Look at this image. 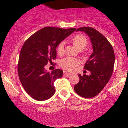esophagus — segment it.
I'll return each instance as SVG.
<instances>
[{"label":"esophagus","instance_id":"esophagus-1","mask_svg":"<svg viewBox=\"0 0 128 128\" xmlns=\"http://www.w3.org/2000/svg\"><path fill=\"white\" fill-rule=\"evenodd\" d=\"M64 75L66 76H70L71 75V74L68 72H64Z\"/></svg>","mask_w":128,"mask_h":128}]
</instances>
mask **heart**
I'll use <instances>...</instances> for the list:
<instances>
[{"mask_svg": "<svg viewBox=\"0 0 128 128\" xmlns=\"http://www.w3.org/2000/svg\"><path fill=\"white\" fill-rule=\"evenodd\" d=\"M72 42L74 46L79 50L84 49L88 44V39L86 36L82 34H77L72 39ZM57 53L59 55H63L64 52V42H61L56 48ZM60 66L64 70L73 71L79 66V62L77 59L72 57H66L60 61Z\"/></svg>", "mask_w": 128, "mask_h": 128, "instance_id": "obj_1", "label": "heart"}]
</instances>
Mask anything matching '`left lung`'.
Returning a JSON list of instances; mask_svg holds the SVG:
<instances>
[{
    "label": "left lung",
    "mask_w": 128,
    "mask_h": 128,
    "mask_svg": "<svg viewBox=\"0 0 128 128\" xmlns=\"http://www.w3.org/2000/svg\"><path fill=\"white\" fill-rule=\"evenodd\" d=\"M83 31L90 37L93 53L84 68L91 72L90 76L79 74V82L74 86L75 92L85 98L95 97L104 89L112 76L115 61L112 45L101 33L91 27H81L76 31Z\"/></svg>",
    "instance_id": "left-lung-1"
}]
</instances>
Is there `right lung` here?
<instances>
[{
  "instance_id": "right-lung-1",
  "label": "right lung",
  "mask_w": 128,
  "mask_h": 128,
  "mask_svg": "<svg viewBox=\"0 0 128 128\" xmlns=\"http://www.w3.org/2000/svg\"><path fill=\"white\" fill-rule=\"evenodd\" d=\"M76 30L45 27L32 35L23 44L17 70L23 88L33 99L45 100L54 94V82L62 77L63 72L58 68L47 72L44 67L52 60L56 59V48L60 42Z\"/></svg>"
}]
</instances>
